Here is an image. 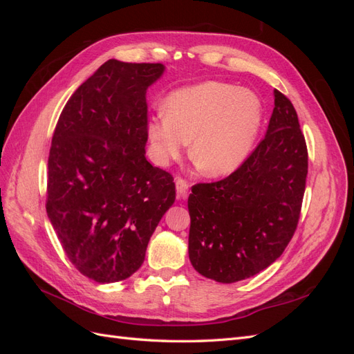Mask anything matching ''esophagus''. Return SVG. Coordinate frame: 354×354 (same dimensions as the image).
<instances>
[{
    "label": "esophagus",
    "instance_id": "obj_1",
    "mask_svg": "<svg viewBox=\"0 0 354 354\" xmlns=\"http://www.w3.org/2000/svg\"><path fill=\"white\" fill-rule=\"evenodd\" d=\"M176 189H177V198L178 199H186L187 198V190H189V183L181 177L176 178Z\"/></svg>",
    "mask_w": 354,
    "mask_h": 354
}]
</instances>
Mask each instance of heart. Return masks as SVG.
<instances>
[{
    "mask_svg": "<svg viewBox=\"0 0 354 354\" xmlns=\"http://www.w3.org/2000/svg\"><path fill=\"white\" fill-rule=\"evenodd\" d=\"M263 104L248 90L207 81L171 93L165 112L147 124L149 140L159 164L176 159L190 143V156L207 176L238 169L259 137Z\"/></svg>",
    "mask_w": 354,
    "mask_h": 354,
    "instance_id": "b5f03b06",
    "label": "heart"
}]
</instances>
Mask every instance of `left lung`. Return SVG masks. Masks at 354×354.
Instances as JSON below:
<instances>
[{"mask_svg": "<svg viewBox=\"0 0 354 354\" xmlns=\"http://www.w3.org/2000/svg\"><path fill=\"white\" fill-rule=\"evenodd\" d=\"M308 169L294 106L274 90L266 137L230 176L192 186L189 259L221 283L251 277L276 261L292 239Z\"/></svg>", "mask_w": 354, "mask_h": 354, "instance_id": "left-lung-1", "label": "left lung"}]
</instances>
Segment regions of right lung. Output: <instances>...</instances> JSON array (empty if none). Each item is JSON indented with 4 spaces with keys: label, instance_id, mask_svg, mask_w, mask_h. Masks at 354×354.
Instances as JSON below:
<instances>
[{
    "label": "right lung",
    "instance_id": "add662e5",
    "mask_svg": "<svg viewBox=\"0 0 354 354\" xmlns=\"http://www.w3.org/2000/svg\"><path fill=\"white\" fill-rule=\"evenodd\" d=\"M160 63L111 59L63 108L48 155V218L69 261L99 283L124 281L176 201L174 178L149 164L146 90Z\"/></svg>",
    "mask_w": 354,
    "mask_h": 354
}]
</instances>
